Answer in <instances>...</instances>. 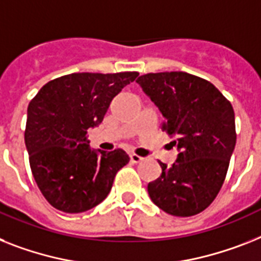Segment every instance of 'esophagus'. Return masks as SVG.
<instances>
[{"label": "esophagus", "instance_id": "esophagus-1", "mask_svg": "<svg viewBox=\"0 0 261 261\" xmlns=\"http://www.w3.org/2000/svg\"><path fill=\"white\" fill-rule=\"evenodd\" d=\"M129 157H130V163H133V164H137V163H140V161L143 160V157L137 156V154L135 153L129 154Z\"/></svg>", "mask_w": 261, "mask_h": 261}]
</instances>
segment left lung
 <instances>
[{
    "instance_id": "obj_1",
    "label": "left lung",
    "mask_w": 261,
    "mask_h": 261,
    "mask_svg": "<svg viewBox=\"0 0 261 261\" xmlns=\"http://www.w3.org/2000/svg\"><path fill=\"white\" fill-rule=\"evenodd\" d=\"M136 83L159 108L163 130L178 150L172 165L159 161L150 200L172 216L203 212L220 191L236 144L231 102L210 81L185 72L148 73Z\"/></svg>"
}]
</instances>
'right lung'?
I'll list each match as a JSON object with an SVG mask.
<instances>
[{"label":"right lung","mask_w":261,"mask_h":261,"mask_svg":"<svg viewBox=\"0 0 261 261\" xmlns=\"http://www.w3.org/2000/svg\"><path fill=\"white\" fill-rule=\"evenodd\" d=\"M137 76L72 73L45 84L30 101L25 129L30 169L56 210L80 213L98 205L111 192L116 173L129 163L122 149H90L87 135Z\"/></svg>","instance_id":"add662e5"}]
</instances>
